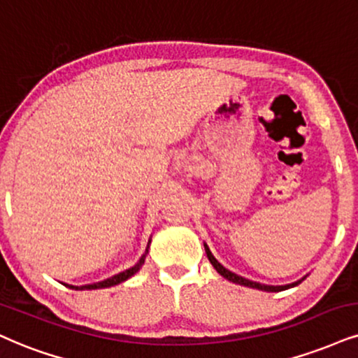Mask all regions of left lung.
Returning <instances> with one entry per match:
<instances>
[{
    "label": "left lung",
    "instance_id": "obj_1",
    "mask_svg": "<svg viewBox=\"0 0 358 358\" xmlns=\"http://www.w3.org/2000/svg\"><path fill=\"white\" fill-rule=\"evenodd\" d=\"M204 249H206L207 257H209V262L213 264L215 271H217V272L220 273V275L224 277V279L231 280V282H234V284H239V285H244V287H252V289L266 290V292H279V290H285V289H290V287L299 285L303 279H306V277H303V279L297 280V282H292V284H287V285H266V284H259V282L249 280V279H245V277H241V275H237V273H234V272H231V271H227V268L224 267L222 264L217 262V259L214 257L213 252H210V250H209V247H207L206 244H204Z\"/></svg>",
    "mask_w": 358,
    "mask_h": 358
}]
</instances>
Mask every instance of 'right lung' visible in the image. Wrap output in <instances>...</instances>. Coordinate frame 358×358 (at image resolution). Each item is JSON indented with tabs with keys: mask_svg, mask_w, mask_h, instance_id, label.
Returning <instances> with one entry per match:
<instances>
[{
	"mask_svg": "<svg viewBox=\"0 0 358 358\" xmlns=\"http://www.w3.org/2000/svg\"><path fill=\"white\" fill-rule=\"evenodd\" d=\"M149 244H151V241H149ZM149 244H148V247H145V254H148V250H149ZM145 254L143 255V257L139 259V262L136 264L134 267L127 268V271H124V272H119V273H116V275L109 277V279H106V280H103V282H96V284H90V285H81V287H78V285H68V284H64V285H66V287H69V289H74V290H92V289H106V287H113V285H117V284H121V282H124V280L129 279V277L134 275V273L138 272L141 267H143V264H144V259H145Z\"/></svg>",
	"mask_w": 358,
	"mask_h": 358,
	"instance_id": "right-lung-1",
	"label": "right lung"
}]
</instances>
